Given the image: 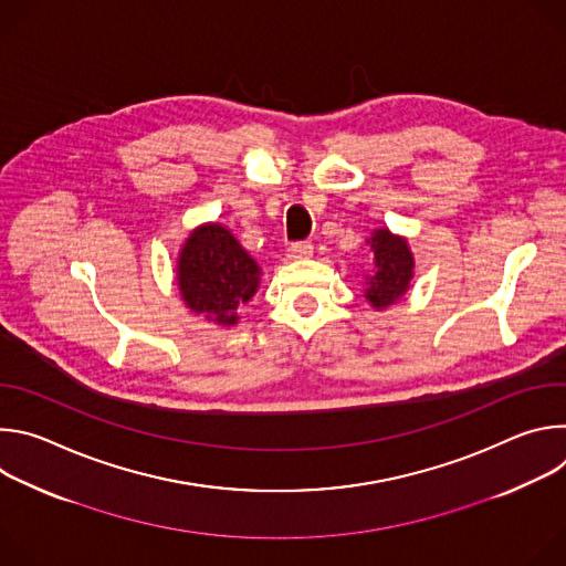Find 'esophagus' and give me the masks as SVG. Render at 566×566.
Returning a JSON list of instances; mask_svg holds the SVG:
<instances>
[{
    "mask_svg": "<svg viewBox=\"0 0 566 566\" xmlns=\"http://www.w3.org/2000/svg\"><path fill=\"white\" fill-rule=\"evenodd\" d=\"M313 255V247L308 241H295V244L289 247V258L291 260H306Z\"/></svg>",
    "mask_w": 566,
    "mask_h": 566,
    "instance_id": "esophagus-1",
    "label": "esophagus"
}]
</instances>
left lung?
Returning <instances> with one entry per match:
<instances>
[{"label": "left lung", "instance_id": "8db88e82", "mask_svg": "<svg viewBox=\"0 0 566 566\" xmlns=\"http://www.w3.org/2000/svg\"><path fill=\"white\" fill-rule=\"evenodd\" d=\"M374 251V273L367 277L365 297L374 308H387L408 293L415 277V255L406 237L378 228L367 239Z\"/></svg>", "mask_w": 566, "mask_h": 566}]
</instances>
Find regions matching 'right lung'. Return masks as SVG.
I'll use <instances>...</instances> for the list:
<instances>
[{
  "instance_id": "obj_1",
  "label": "right lung",
  "mask_w": 566,
  "mask_h": 566,
  "mask_svg": "<svg viewBox=\"0 0 566 566\" xmlns=\"http://www.w3.org/2000/svg\"><path fill=\"white\" fill-rule=\"evenodd\" d=\"M258 262L221 223L190 232L177 262V284L186 306L221 327L237 325V308L260 286Z\"/></svg>"
}]
</instances>
